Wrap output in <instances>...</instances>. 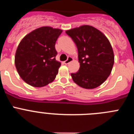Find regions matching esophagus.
<instances>
[{
	"label": "esophagus",
	"mask_w": 134,
	"mask_h": 134,
	"mask_svg": "<svg viewBox=\"0 0 134 134\" xmlns=\"http://www.w3.org/2000/svg\"><path fill=\"white\" fill-rule=\"evenodd\" d=\"M72 60H73L72 58V57H70V56H69L68 58V59H67L66 61H64V64H69L70 62L72 61Z\"/></svg>",
	"instance_id": "obj_1"
}]
</instances>
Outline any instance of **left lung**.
Segmentation results:
<instances>
[{"label":"left lung","instance_id":"8db88e82","mask_svg":"<svg viewBox=\"0 0 134 134\" xmlns=\"http://www.w3.org/2000/svg\"><path fill=\"white\" fill-rule=\"evenodd\" d=\"M66 33L74 41L79 53L80 68L77 72L71 74L73 81L86 89L102 85L114 64L113 48L107 37L90 25L73 28Z\"/></svg>","mask_w":134,"mask_h":134}]
</instances>
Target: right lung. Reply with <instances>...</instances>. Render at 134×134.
<instances>
[{"label":"right lung","mask_w":134,"mask_h":134,"mask_svg":"<svg viewBox=\"0 0 134 134\" xmlns=\"http://www.w3.org/2000/svg\"><path fill=\"white\" fill-rule=\"evenodd\" d=\"M62 30L41 27L26 35L15 57L16 70L26 83L42 87L54 81L61 63L55 60V41Z\"/></svg>","instance_id":"obj_1"}]
</instances>
